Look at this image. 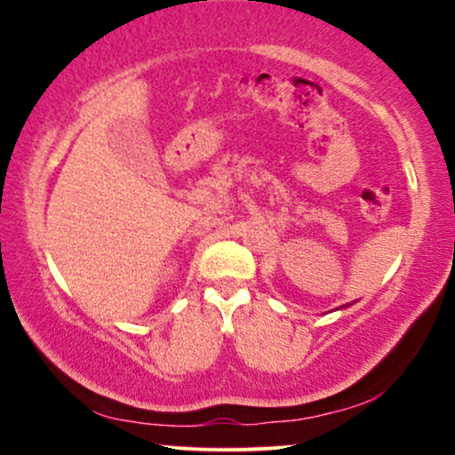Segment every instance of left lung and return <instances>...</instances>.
Listing matches in <instances>:
<instances>
[{
    "label": "left lung",
    "instance_id": "left-lung-1",
    "mask_svg": "<svg viewBox=\"0 0 455 455\" xmlns=\"http://www.w3.org/2000/svg\"><path fill=\"white\" fill-rule=\"evenodd\" d=\"M346 307H347V304H346ZM346 307H339V308H346Z\"/></svg>",
    "mask_w": 455,
    "mask_h": 455
}]
</instances>
